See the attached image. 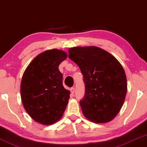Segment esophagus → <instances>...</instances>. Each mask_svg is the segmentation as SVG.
<instances>
[{"label":"esophagus","mask_w":147,"mask_h":147,"mask_svg":"<svg viewBox=\"0 0 147 147\" xmlns=\"http://www.w3.org/2000/svg\"><path fill=\"white\" fill-rule=\"evenodd\" d=\"M70 92H71V94H74V92H75V88H70Z\"/></svg>","instance_id":"34e87169"}]
</instances>
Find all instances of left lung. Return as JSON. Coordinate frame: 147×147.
<instances>
[{
    "instance_id": "obj_1",
    "label": "left lung",
    "mask_w": 147,
    "mask_h": 147,
    "mask_svg": "<svg viewBox=\"0 0 147 147\" xmlns=\"http://www.w3.org/2000/svg\"><path fill=\"white\" fill-rule=\"evenodd\" d=\"M68 51L84 76L85 96L80 104L84 116L95 123L111 121L121 109L127 92L122 65L108 51L95 46L72 47Z\"/></svg>"
}]
</instances>
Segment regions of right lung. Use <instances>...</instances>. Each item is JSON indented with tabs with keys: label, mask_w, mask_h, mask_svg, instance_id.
Returning a JSON list of instances; mask_svg holds the SVG:
<instances>
[{
	"label": "right lung",
	"mask_w": 147,
	"mask_h": 147,
	"mask_svg": "<svg viewBox=\"0 0 147 147\" xmlns=\"http://www.w3.org/2000/svg\"><path fill=\"white\" fill-rule=\"evenodd\" d=\"M67 57L65 51L50 49L32 60L22 77L21 97L26 112L43 125H50L63 116L70 92L62 84L59 64Z\"/></svg>",
	"instance_id": "add662e5"
}]
</instances>
